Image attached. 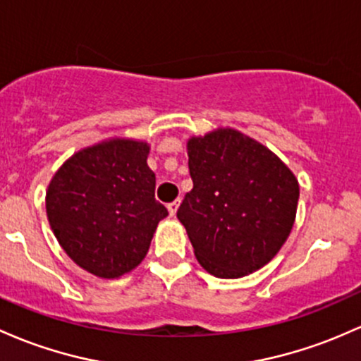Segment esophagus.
<instances>
[{
    "mask_svg": "<svg viewBox=\"0 0 361 361\" xmlns=\"http://www.w3.org/2000/svg\"><path fill=\"white\" fill-rule=\"evenodd\" d=\"M180 199H176L174 202H171V204H168V211H169V216L171 217H174L176 216V211H178V207H180Z\"/></svg>",
    "mask_w": 361,
    "mask_h": 361,
    "instance_id": "1",
    "label": "esophagus"
}]
</instances>
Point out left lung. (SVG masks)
Returning <instances> with one entry per match:
<instances>
[{"instance_id":"1","label":"left lung","mask_w":361,"mask_h":361,"mask_svg":"<svg viewBox=\"0 0 361 361\" xmlns=\"http://www.w3.org/2000/svg\"><path fill=\"white\" fill-rule=\"evenodd\" d=\"M193 188L176 216L209 274L236 279L271 262L290 236L300 185L272 150L235 128L187 142Z\"/></svg>"}]
</instances>
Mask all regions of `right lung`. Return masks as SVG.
Here are the masks:
<instances>
[{"instance_id":"1","label":"right lung","mask_w":361,"mask_h":361,"mask_svg":"<svg viewBox=\"0 0 361 361\" xmlns=\"http://www.w3.org/2000/svg\"><path fill=\"white\" fill-rule=\"evenodd\" d=\"M149 150L147 142L108 138L75 152L49 181L51 229L66 255L90 274L116 279L133 271L168 216L154 199Z\"/></svg>"}]
</instances>
